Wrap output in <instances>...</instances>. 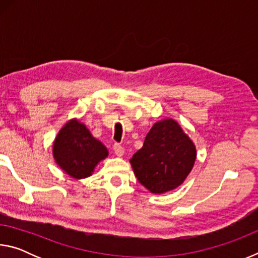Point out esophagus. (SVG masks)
<instances>
[{
	"instance_id": "esophagus-1",
	"label": "esophagus",
	"mask_w": 258,
	"mask_h": 258,
	"mask_svg": "<svg viewBox=\"0 0 258 258\" xmlns=\"http://www.w3.org/2000/svg\"><path fill=\"white\" fill-rule=\"evenodd\" d=\"M112 149H113V151H115L116 156L121 157L124 155V148L121 147L119 143H115V145H113V147H112Z\"/></svg>"
}]
</instances>
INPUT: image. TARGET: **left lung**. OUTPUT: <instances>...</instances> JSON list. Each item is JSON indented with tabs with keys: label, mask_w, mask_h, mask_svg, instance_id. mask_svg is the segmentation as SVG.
I'll return each instance as SVG.
<instances>
[{
	"label": "left lung",
	"mask_w": 258,
	"mask_h": 258,
	"mask_svg": "<svg viewBox=\"0 0 258 258\" xmlns=\"http://www.w3.org/2000/svg\"><path fill=\"white\" fill-rule=\"evenodd\" d=\"M196 160V148L175 120L152 126L145 143L131 159L135 176L152 194H164L182 184Z\"/></svg>",
	"instance_id": "left-lung-1"
}]
</instances>
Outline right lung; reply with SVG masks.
<instances>
[{"label":"right lung","instance_id":"right-lung-1","mask_svg":"<svg viewBox=\"0 0 258 258\" xmlns=\"http://www.w3.org/2000/svg\"><path fill=\"white\" fill-rule=\"evenodd\" d=\"M53 156L60 167L72 177L84 178L92 174L100 160L106 158L108 150L91 135L85 125L71 120L55 138Z\"/></svg>","mask_w":258,"mask_h":258}]
</instances>
